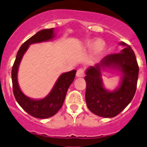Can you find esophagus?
Segmentation results:
<instances>
[{"instance_id":"34e87169","label":"esophagus","mask_w":147,"mask_h":147,"mask_svg":"<svg viewBox=\"0 0 147 147\" xmlns=\"http://www.w3.org/2000/svg\"><path fill=\"white\" fill-rule=\"evenodd\" d=\"M85 74L84 70L83 68H79L77 70V72H76V76L77 77H83Z\"/></svg>"}]
</instances>
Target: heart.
I'll use <instances>...</instances> for the list:
<instances>
[{"mask_svg": "<svg viewBox=\"0 0 147 147\" xmlns=\"http://www.w3.org/2000/svg\"><path fill=\"white\" fill-rule=\"evenodd\" d=\"M88 46L94 48V53L95 55H98L100 54L103 50V42L101 40H92L88 43Z\"/></svg>", "mask_w": 147, "mask_h": 147, "instance_id": "b5f03b06", "label": "heart"}]
</instances>
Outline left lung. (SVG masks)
Here are the masks:
<instances>
[{"label":"left lung","mask_w":147,"mask_h":147,"mask_svg":"<svg viewBox=\"0 0 147 147\" xmlns=\"http://www.w3.org/2000/svg\"><path fill=\"white\" fill-rule=\"evenodd\" d=\"M125 46L121 53L110 54L100 64L91 66L86 71V105L92 113L103 118H113L122 112L134 97L139 76V65L130 45ZM100 67H112L122 73L120 86L116 90L109 92L104 88Z\"/></svg>","instance_id":"8db88e82"}]
</instances>
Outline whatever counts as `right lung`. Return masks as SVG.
<instances>
[{
	"label": "right lung",
	"instance_id": "1",
	"mask_svg": "<svg viewBox=\"0 0 147 147\" xmlns=\"http://www.w3.org/2000/svg\"><path fill=\"white\" fill-rule=\"evenodd\" d=\"M54 36V29L53 28H52L40 31L37 34L30 37L24 44H22L19 48L16 60L12 67L11 79L15 99L19 105L28 114L34 118H47L56 114L57 112L63 106L68 87L73 81L74 80L76 76V70H73L61 74L50 93L42 100H35L29 98L21 91L17 81L18 68L21 60L29 47V45L33 43L47 41L53 38Z\"/></svg>",
	"mask_w": 147,
	"mask_h": 147
}]
</instances>
